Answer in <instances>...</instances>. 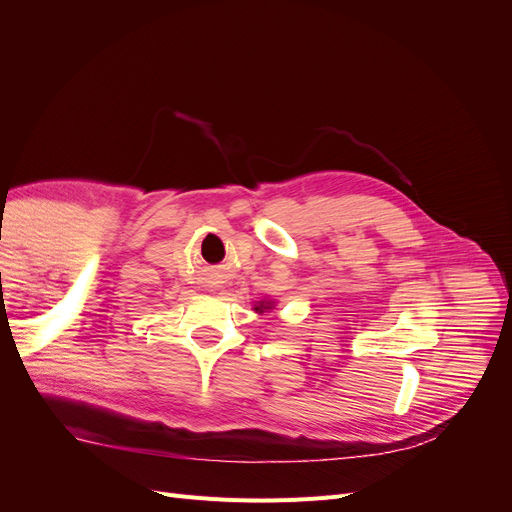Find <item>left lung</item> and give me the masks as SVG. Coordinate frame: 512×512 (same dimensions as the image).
<instances>
[{"mask_svg": "<svg viewBox=\"0 0 512 512\" xmlns=\"http://www.w3.org/2000/svg\"><path fill=\"white\" fill-rule=\"evenodd\" d=\"M273 307H275V301L262 299V301H256V305H254V312H256V314H267V312H271Z\"/></svg>", "mask_w": 512, "mask_h": 512, "instance_id": "8db88e82", "label": "left lung"}]
</instances>
